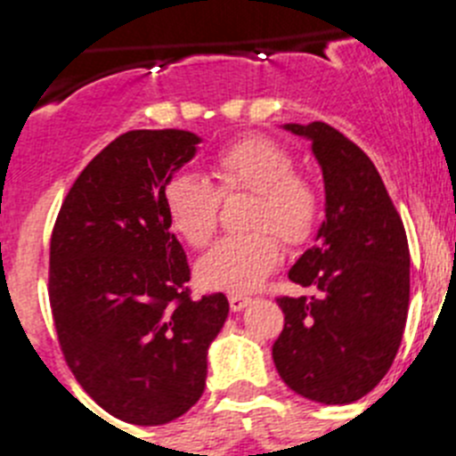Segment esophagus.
<instances>
[{"label":"esophagus","instance_id":"obj_1","mask_svg":"<svg viewBox=\"0 0 456 456\" xmlns=\"http://www.w3.org/2000/svg\"><path fill=\"white\" fill-rule=\"evenodd\" d=\"M228 304H231V310H244L248 304H251V297H244V294H231L228 297Z\"/></svg>","mask_w":456,"mask_h":456}]
</instances>
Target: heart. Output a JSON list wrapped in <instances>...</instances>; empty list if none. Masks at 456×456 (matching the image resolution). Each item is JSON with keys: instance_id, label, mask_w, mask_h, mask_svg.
I'll list each match as a JSON object with an SVG mask.
<instances>
[{"instance_id": "b5f03b06", "label": "heart", "mask_w": 456, "mask_h": 456, "mask_svg": "<svg viewBox=\"0 0 456 456\" xmlns=\"http://www.w3.org/2000/svg\"><path fill=\"white\" fill-rule=\"evenodd\" d=\"M209 184L196 175H173L162 189L171 228L191 248L208 247L219 228L221 199L251 193L240 235L224 237L200 257L196 273L205 288L251 292L281 263L285 247H305L324 216V193L308 173L294 171V155L265 134L244 136L212 159ZM279 236L276 238L275 235Z\"/></svg>"}]
</instances>
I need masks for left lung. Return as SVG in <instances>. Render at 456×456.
I'll list each match as a JSON object with an SVG mask.
<instances>
[{"instance_id": "obj_1", "label": "left lung", "mask_w": 456, "mask_h": 456, "mask_svg": "<svg viewBox=\"0 0 456 456\" xmlns=\"http://www.w3.org/2000/svg\"><path fill=\"white\" fill-rule=\"evenodd\" d=\"M313 141L324 173L320 244L289 269L310 297H278L285 315L273 365L301 397L322 404L361 400L386 377L409 313V241L377 167L331 125L289 123Z\"/></svg>"}]
</instances>
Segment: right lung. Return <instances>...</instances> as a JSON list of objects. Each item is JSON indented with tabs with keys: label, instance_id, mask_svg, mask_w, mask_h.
<instances>
[{
	"label": "right lung",
	"instance_id": "obj_1",
	"mask_svg": "<svg viewBox=\"0 0 456 456\" xmlns=\"http://www.w3.org/2000/svg\"><path fill=\"white\" fill-rule=\"evenodd\" d=\"M184 130H132L93 157L63 199L50 241L56 338L68 368L109 416L164 425L205 390L225 294L193 299L162 189L196 152Z\"/></svg>",
	"mask_w": 456,
	"mask_h": 456
}]
</instances>
